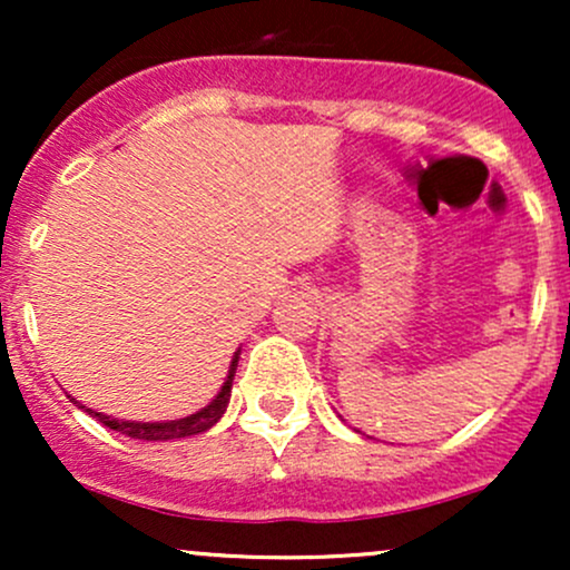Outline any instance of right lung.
<instances>
[{
	"mask_svg": "<svg viewBox=\"0 0 570 570\" xmlns=\"http://www.w3.org/2000/svg\"><path fill=\"white\" fill-rule=\"evenodd\" d=\"M238 358H240V351H235L233 362H230V370H227V377H225V385L219 389V394L212 399V402L206 404V407L193 412V415L187 417H179V421H163V423H139V421H120V417H112V415H104V412H96L90 407H85V404L77 402V399H71V402L77 404V407L88 412V415H94L98 423H104L107 429L112 431H120V434L130 436V440H144V442H168V440H185V436H193V434H203V431H208L214 426V423L219 421L222 415H225L227 410V402H230V389H233V377H235V367H238Z\"/></svg>",
	"mask_w": 570,
	"mask_h": 570,
	"instance_id": "1",
	"label": "right lung"
}]
</instances>
